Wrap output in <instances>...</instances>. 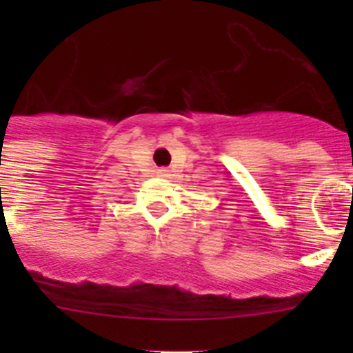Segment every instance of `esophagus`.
<instances>
[{"mask_svg":"<svg viewBox=\"0 0 353 353\" xmlns=\"http://www.w3.org/2000/svg\"><path fill=\"white\" fill-rule=\"evenodd\" d=\"M168 174H170L168 170H159V176H168Z\"/></svg>","mask_w":353,"mask_h":353,"instance_id":"obj_1","label":"esophagus"}]
</instances>
